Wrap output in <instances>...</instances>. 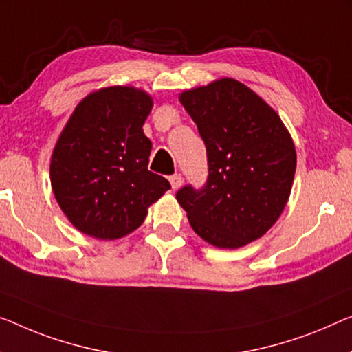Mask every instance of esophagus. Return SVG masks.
I'll return each instance as SVG.
<instances>
[{
  "label": "esophagus",
  "mask_w": 352,
  "mask_h": 352,
  "mask_svg": "<svg viewBox=\"0 0 352 352\" xmlns=\"http://www.w3.org/2000/svg\"><path fill=\"white\" fill-rule=\"evenodd\" d=\"M169 182H170L172 190H178V188H180L182 183H183V177L180 174H175V175H172L169 178Z\"/></svg>",
  "instance_id": "obj_1"
}]
</instances>
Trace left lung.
<instances>
[{"mask_svg":"<svg viewBox=\"0 0 352 352\" xmlns=\"http://www.w3.org/2000/svg\"><path fill=\"white\" fill-rule=\"evenodd\" d=\"M207 146L202 190L183 186L177 201L194 232L217 248L261 239L289 199L297 155L289 131L259 94L235 78L180 93Z\"/></svg>","mask_w":352,"mask_h":352,"instance_id":"8db88e82","label":"left lung"}]
</instances>
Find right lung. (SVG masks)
Segmentation results:
<instances>
[{
    "mask_svg": "<svg viewBox=\"0 0 352 352\" xmlns=\"http://www.w3.org/2000/svg\"><path fill=\"white\" fill-rule=\"evenodd\" d=\"M153 98L135 87H104L77 104L50 160L55 199L72 226L99 240L134 232L170 183L148 170L142 126Z\"/></svg>",
    "mask_w": 352,
    "mask_h": 352,
    "instance_id": "1",
    "label": "right lung"
}]
</instances>
